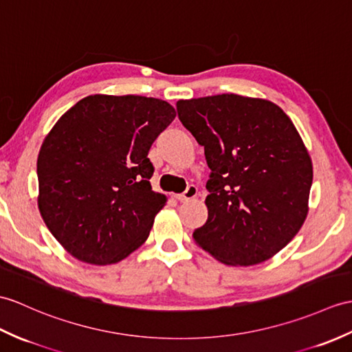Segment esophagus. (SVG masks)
I'll list each match as a JSON object with an SVG mask.
<instances>
[{
    "label": "esophagus",
    "instance_id": "esophagus-1",
    "mask_svg": "<svg viewBox=\"0 0 352 352\" xmlns=\"http://www.w3.org/2000/svg\"><path fill=\"white\" fill-rule=\"evenodd\" d=\"M196 195H198V189H196L195 186H189V187H187V189H186V192H184V193L175 195V198H177V201H179V202H184V201L193 199Z\"/></svg>",
    "mask_w": 352,
    "mask_h": 352
}]
</instances>
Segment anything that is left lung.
Here are the masks:
<instances>
[{"mask_svg": "<svg viewBox=\"0 0 352 352\" xmlns=\"http://www.w3.org/2000/svg\"><path fill=\"white\" fill-rule=\"evenodd\" d=\"M177 112L211 169L195 243L226 265L273 258L309 213L312 159L294 122L276 103L239 94L178 100Z\"/></svg>", "mask_w": 352, "mask_h": 352, "instance_id": "left-lung-1", "label": "left lung"}]
</instances>
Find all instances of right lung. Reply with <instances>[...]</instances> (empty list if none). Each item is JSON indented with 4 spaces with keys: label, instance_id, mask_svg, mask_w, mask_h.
Listing matches in <instances>:
<instances>
[{
    "label": "right lung",
    "instance_id": "1",
    "mask_svg": "<svg viewBox=\"0 0 352 352\" xmlns=\"http://www.w3.org/2000/svg\"><path fill=\"white\" fill-rule=\"evenodd\" d=\"M175 116L154 97L93 94L46 135L37 157V206L73 258L117 264L148 239L166 196L151 189L146 156Z\"/></svg>",
    "mask_w": 352,
    "mask_h": 352
}]
</instances>
